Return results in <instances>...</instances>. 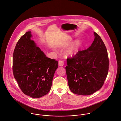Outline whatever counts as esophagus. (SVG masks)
<instances>
[{
  "mask_svg": "<svg viewBox=\"0 0 121 121\" xmlns=\"http://www.w3.org/2000/svg\"><path fill=\"white\" fill-rule=\"evenodd\" d=\"M58 65L60 66H63L64 65V63L63 62V61L60 60L58 62Z\"/></svg>",
  "mask_w": 121,
  "mask_h": 121,
  "instance_id": "34e87169",
  "label": "esophagus"
}]
</instances>
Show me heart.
Wrapping results in <instances>:
<instances>
[{"label": "heart", "mask_w": 121, "mask_h": 121, "mask_svg": "<svg viewBox=\"0 0 121 121\" xmlns=\"http://www.w3.org/2000/svg\"><path fill=\"white\" fill-rule=\"evenodd\" d=\"M81 43L79 41H77L74 43L66 50L67 55L73 56L77 54L81 46Z\"/></svg>", "instance_id": "obj_1"}]
</instances>
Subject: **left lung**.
I'll return each mask as SVG.
<instances>
[{
  "label": "left lung",
  "instance_id": "1",
  "mask_svg": "<svg viewBox=\"0 0 121 121\" xmlns=\"http://www.w3.org/2000/svg\"><path fill=\"white\" fill-rule=\"evenodd\" d=\"M94 34V41L88 48L67 59L65 69L69 87L76 95H89L99 90L108 74L107 48L100 37L95 32Z\"/></svg>",
  "mask_w": 121,
  "mask_h": 121
}]
</instances>
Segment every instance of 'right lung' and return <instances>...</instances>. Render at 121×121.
Listing matches in <instances>:
<instances>
[{
    "instance_id": "obj_1",
    "label": "right lung",
    "mask_w": 121,
    "mask_h": 121,
    "mask_svg": "<svg viewBox=\"0 0 121 121\" xmlns=\"http://www.w3.org/2000/svg\"><path fill=\"white\" fill-rule=\"evenodd\" d=\"M26 32L17 42L13 54L14 77L23 93L32 98H40L50 90L58 62L47 57Z\"/></svg>"
}]
</instances>
